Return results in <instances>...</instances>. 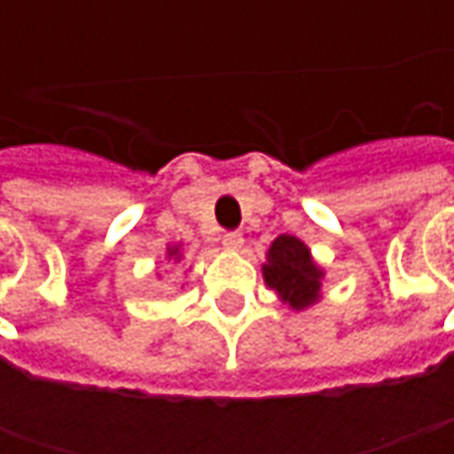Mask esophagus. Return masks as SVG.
I'll return each instance as SVG.
<instances>
[{
  "mask_svg": "<svg viewBox=\"0 0 454 454\" xmlns=\"http://www.w3.org/2000/svg\"><path fill=\"white\" fill-rule=\"evenodd\" d=\"M222 245H224L227 250H239V247L245 245V239H242L239 232L232 230V232H224V235H222Z\"/></svg>",
  "mask_w": 454,
  "mask_h": 454,
  "instance_id": "esophagus-1",
  "label": "esophagus"
}]
</instances>
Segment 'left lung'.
Segmentation results:
<instances>
[{"mask_svg": "<svg viewBox=\"0 0 454 454\" xmlns=\"http://www.w3.org/2000/svg\"><path fill=\"white\" fill-rule=\"evenodd\" d=\"M262 272H265V283L272 290H278V295L295 310L318 298L321 270L313 265L308 247L295 237L280 235L272 242L268 265H262Z\"/></svg>", "mask_w": 454, "mask_h": 454, "instance_id": "1", "label": "left lung"}]
</instances>
